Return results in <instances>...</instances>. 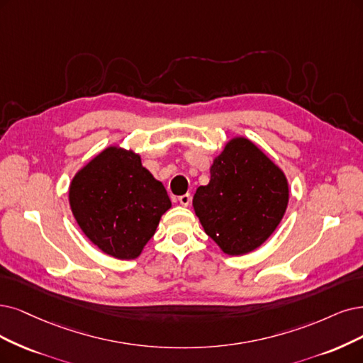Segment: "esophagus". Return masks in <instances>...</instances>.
I'll list each match as a JSON object with an SVG mask.
<instances>
[{"instance_id": "34e87169", "label": "esophagus", "mask_w": 363, "mask_h": 363, "mask_svg": "<svg viewBox=\"0 0 363 363\" xmlns=\"http://www.w3.org/2000/svg\"><path fill=\"white\" fill-rule=\"evenodd\" d=\"M179 203H181L182 206H189V205L191 203V194H190V193L182 194V196L179 197Z\"/></svg>"}]
</instances>
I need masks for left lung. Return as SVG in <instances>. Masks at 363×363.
Masks as SVG:
<instances>
[{
    "label": "left lung",
    "instance_id": "1",
    "mask_svg": "<svg viewBox=\"0 0 363 363\" xmlns=\"http://www.w3.org/2000/svg\"><path fill=\"white\" fill-rule=\"evenodd\" d=\"M287 202L284 173L244 138L225 145L211 166L209 184L193 199L206 235L230 256L260 247L283 220Z\"/></svg>",
    "mask_w": 363,
    "mask_h": 363
}]
</instances>
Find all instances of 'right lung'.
I'll use <instances>...</instances> for the list:
<instances>
[{"mask_svg": "<svg viewBox=\"0 0 363 363\" xmlns=\"http://www.w3.org/2000/svg\"><path fill=\"white\" fill-rule=\"evenodd\" d=\"M70 206L92 244L112 257L130 260L154 236L172 203L139 155L107 147L73 178Z\"/></svg>", "mask_w": 363, "mask_h": 363, "instance_id": "right-lung-1", "label": "right lung"}]
</instances>
